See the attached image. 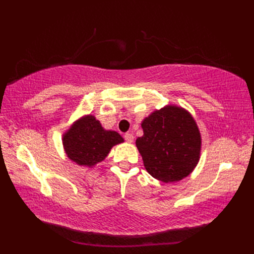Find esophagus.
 <instances>
[{
    "label": "esophagus",
    "mask_w": 254,
    "mask_h": 254,
    "mask_svg": "<svg viewBox=\"0 0 254 254\" xmlns=\"http://www.w3.org/2000/svg\"><path fill=\"white\" fill-rule=\"evenodd\" d=\"M124 139H126L127 143H132L133 139H134L133 134L132 133H126V135H124Z\"/></svg>",
    "instance_id": "34e87169"
}]
</instances>
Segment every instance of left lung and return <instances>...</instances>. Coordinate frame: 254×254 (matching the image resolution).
Segmentation results:
<instances>
[{
    "label": "left lung",
    "mask_w": 254,
    "mask_h": 254,
    "mask_svg": "<svg viewBox=\"0 0 254 254\" xmlns=\"http://www.w3.org/2000/svg\"><path fill=\"white\" fill-rule=\"evenodd\" d=\"M141 126L144 134L135 143L150 176L170 183L191 174L199 160L202 139L189 111L168 105L150 113Z\"/></svg>",
    "instance_id": "8db88e82"
}]
</instances>
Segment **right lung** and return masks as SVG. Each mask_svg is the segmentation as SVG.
I'll return each instance as SVG.
<instances>
[{"label": "right lung", "instance_id": "1", "mask_svg": "<svg viewBox=\"0 0 254 254\" xmlns=\"http://www.w3.org/2000/svg\"><path fill=\"white\" fill-rule=\"evenodd\" d=\"M63 147L67 157L75 164L94 167L104 160L111 148L124 142L116 131H107L91 115L75 121L63 134Z\"/></svg>", "mask_w": 254, "mask_h": 254}]
</instances>
